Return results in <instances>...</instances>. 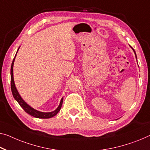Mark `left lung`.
Instances as JSON below:
<instances>
[{
  "label": "left lung",
  "mask_w": 150,
  "mask_h": 150,
  "mask_svg": "<svg viewBox=\"0 0 150 150\" xmlns=\"http://www.w3.org/2000/svg\"><path fill=\"white\" fill-rule=\"evenodd\" d=\"M132 49H133V48H132ZM133 52H134V53H135V57H136V58H137V56H136V54H135V50H133Z\"/></svg>",
  "instance_id": "left-lung-1"
}]
</instances>
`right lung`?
Here are the masks:
<instances>
[{
  "label": "right lung",
  "instance_id": "obj_1",
  "mask_svg": "<svg viewBox=\"0 0 150 150\" xmlns=\"http://www.w3.org/2000/svg\"><path fill=\"white\" fill-rule=\"evenodd\" d=\"M18 49V50H19ZM17 50V52H18ZM17 55V54H16ZM15 55V56H16ZM15 57H14L12 64H11V91H12L13 97L15 98L16 100L17 101L18 103L20 105L21 107L23 109H24V110L27 113H28L29 115H31V116L35 117L36 118H40V119H49L51 118V117H54L55 115H56L57 114L59 110L61 109V107L62 106V103H63V98H62L60 103L58 106V107L57 109L54 110L52 112H40L39 110H37L35 109H34L33 108H32L31 107H30L29 105H27L25 101L23 100V98L21 97L20 94L18 93L17 88L15 87V82H14V78H13V64H14V62H15Z\"/></svg>",
  "mask_w": 150,
  "mask_h": 150
}]
</instances>
